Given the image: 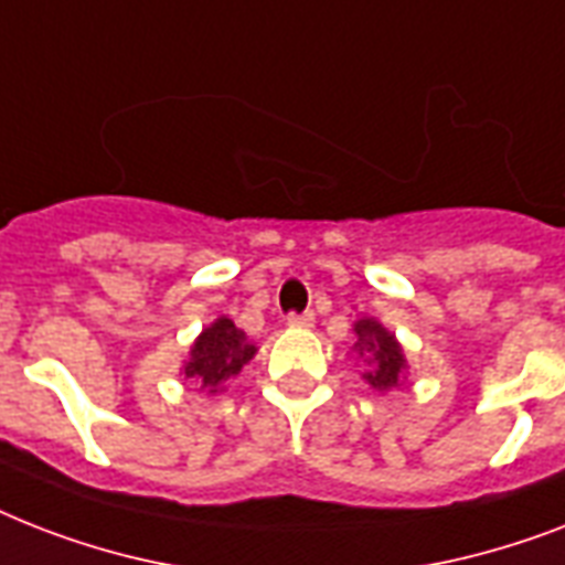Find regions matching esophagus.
Masks as SVG:
<instances>
[{
	"mask_svg": "<svg viewBox=\"0 0 565 565\" xmlns=\"http://www.w3.org/2000/svg\"><path fill=\"white\" fill-rule=\"evenodd\" d=\"M290 328H310L317 319H313V313H287V319H284Z\"/></svg>",
	"mask_w": 565,
	"mask_h": 565,
	"instance_id": "34e87169",
	"label": "esophagus"
}]
</instances>
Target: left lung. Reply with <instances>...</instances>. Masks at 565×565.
I'll return each mask as SVG.
<instances>
[{"label": "left lung", "instance_id": "1", "mask_svg": "<svg viewBox=\"0 0 565 565\" xmlns=\"http://www.w3.org/2000/svg\"><path fill=\"white\" fill-rule=\"evenodd\" d=\"M354 334H358L354 349L366 354L372 363V370L366 372V381L375 390H393V386H398L404 375V354L402 345L395 343V337L384 326H377L375 319H361L354 326Z\"/></svg>", "mask_w": 565, "mask_h": 565}]
</instances>
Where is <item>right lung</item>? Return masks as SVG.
Segmentation results:
<instances>
[{
  "label": "right lung",
  "instance_id": "add662e5",
  "mask_svg": "<svg viewBox=\"0 0 565 565\" xmlns=\"http://www.w3.org/2000/svg\"><path fill=\"white\" fill-rule=\"evenodd\" d=\"M255 345L246 343V334L231 319H216L190 349L184 375L193 377L202 393H220L222 384L237 375L243 363L255 358Z\"/></svg>",
  "mask_w": 565,
  "mask_h": 565
}]
</instances>
